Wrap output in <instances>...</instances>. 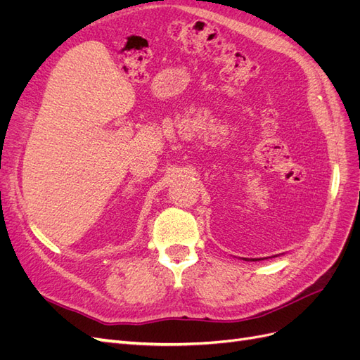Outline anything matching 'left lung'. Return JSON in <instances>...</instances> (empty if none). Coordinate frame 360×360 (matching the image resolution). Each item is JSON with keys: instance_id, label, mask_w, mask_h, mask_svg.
I'll return each instance as SVG.
<instances>
[{"instance_id": "1", "label": "left lung", "mask_w": 360, "mask_h": 360, "mask_svg": "<svg viewBox=\"0 0 360 360\" xmlns=\"http://www.w3.org/2000/svg\"><path fill=\"white\" fill-rule=\"evenodd\" d=\"M243 259H246V261H248V258H243ZM254 261H257V259H254Z\"/></svg>"}]
</instances>
